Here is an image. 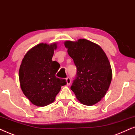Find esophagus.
Here are the masks:
<instances>
[{"instance_id":"obj_1","label":"esophagus","mask_w":135,"mask_h":135,"mask_svg":"<svg viewBox=\"0 0 135 135\" xmlns=\"http://www.w3.org/2000/svg\"><path fill=\"white\" fill-rule=\"evenodd\" d=\"M66 85H70L71 83V79L70 77H67V78H66Z\"/></svg>"}]
</instances>
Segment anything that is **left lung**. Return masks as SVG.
Listing matches in <instances>:
<instances>
[{
  "instance_id": "8db88e82",
  "label": "left lung",
  "mask_w": 135,
  "mask_h": 135,
  "mask_svg": "<svg viewBox=\"0 0 135 135\" xmlns=\"http://www.w3.org/2000/svg\"><path fill=\"white\" fill-rule=\"evenodd\" d=\"M64 44L76 66L70 88L81 103L94 105L104 98L112 80L108 58L99 45L87 39L67 41Z\"/></svg>"
}]
</instances>
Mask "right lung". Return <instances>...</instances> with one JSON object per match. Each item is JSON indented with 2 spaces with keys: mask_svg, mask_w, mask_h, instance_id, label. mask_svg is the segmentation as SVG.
<instances>
[{
  "mask_svg": "<svg viewBox=\"0 0 135 135\" xmlns=\"http://www.w3.org/2000/svg\"><path fill=\"white\" fill-rule=\"evenodd\" d=\"M57 45L41 43L29 51L23 59L19 70L21 90L27 98L37 106H45L54 101L65 79L55 74L60 64L52 61Z\"/></svg>",
  "mask_w": 135,
  "mask_h": 135,
  "instance_id": "right-lung-1",
  "label": "right lung"
}]
</instances>
